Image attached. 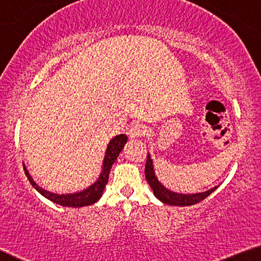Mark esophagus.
I'll list each match as a JSON object with an SVG mask.
<instances>
[{
  "mask_svg": "<svg viewBox=\"0 0 261 261\" xmlns=\"http://www.w3.org/2000/svg\"><path fill=\"white\" fill-rule=\"evenodd\" d=\"M146 127L145 125H143V124H135V125H132L129 130V136L131 139H135V138H139L142 137V136H145L146 135Z\"/></svg>",
  "mask_w": 261,
  "mask_h": 261,
  "instance_id": "esophagus-1",
  "label": "esophagus"
}]
</instances>
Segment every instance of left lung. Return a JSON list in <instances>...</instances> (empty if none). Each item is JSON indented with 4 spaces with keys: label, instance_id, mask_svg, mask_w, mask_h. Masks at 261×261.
Here are the masks:
<instances>
[{
    "label": "left lung",
    "instance_id": "left-lung-1",
    "mask_svg": "<svg viewBox=\"0 0 261 261\" xmlns=\"http://www.w3.org/2000/svg\"><path fill=\"white\" fill-rule=\"evenodd\" d=\"M145 177L146 180L149 182L150 188L152 189L154 197L162 201V203L172 205V206H190L194 205L199 201L204 200L206 197L210 196L218 186H215L211 190H207L205 192L199 193H192V194H185V193H177L172 192L165 188L161 181L158 180L157 176L154 173L153 162L151 159L150 153H147L146 164H145Z\"/></svg>",
    "mask_w": 261,
    "mask_h": 261
}]
</instances>
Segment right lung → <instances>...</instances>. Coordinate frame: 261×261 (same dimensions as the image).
I'll return each instance as SVG.
<instances>
[{"label":"right lung","instance_id":"obj_1","mask_svg":"<svg viewBox=\"0 0 261 261\" xmlns=\"http://www.w3.org/2000/svg\"><path fill=\"white\" fill-rule=\"evenodd\" d=\"M127 142V137L125 135H117L116 137L111 139L108 144L106 155L103 159V165H102V172H100L99 177L97 178V180L93 182L92 185L89 186L83 191L75 192V193H67V194H58L53 193L46 190L42 189L41 186L36 184V181L33 179V177L30 176L29 171L27 170L25 165L23 164V169H24L25 176L30 181V184L33 185V188L36 190L37 192H40L42 196L45 197L46 199H49L53 203L58 204L61 206H68V207H83V206L92 205L95 204L97 200L102 197L106 185L108 184L109 180V173H110L111 166L116 162V159L119 155V152L123 150L124 145Z\"/></svg>","mask_w":261,"mask_h":261}]
</instances>
